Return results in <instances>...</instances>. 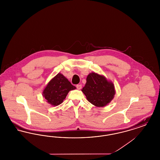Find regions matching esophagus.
<instances>
[{
  "label": "esophagus",
  "mask_w": 160,
  "mask_h": 160,
  "mask_svg": "<svg viewBox=\"0 0 160 160\" xmlns=\"http://www.w3.org/2000/svg\"><path fill=\"white\" fill-rule=\"evenodd\" d=\"M76 88H77V89H78V90H80V89H82V84H77V85L76 86Z\"/></svg>",
  "instance_id": "34e87169"
}]
</instances>
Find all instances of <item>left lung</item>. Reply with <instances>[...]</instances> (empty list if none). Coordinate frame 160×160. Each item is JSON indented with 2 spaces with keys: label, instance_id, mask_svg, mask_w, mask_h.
Returning a JSON list of instances; mask_svg holds the SVG:
<instances>
[{
  "label": "left lung",
  "instance_id": "1",
  "mask_svg": "<svg viewBox=\"0 0 160 160\" xmlns=\"http://www.w3.org/2000/svg\"><path fill=\"white\" fill-rule=\"evenodd\" d=\"M82 91L89 102L98 107L106 106L114 98L116 93L113 83L94 72L88 75Z\"/></svg>",
  "mask_w": 160,
  "mask_h": 160
}]
</instances>
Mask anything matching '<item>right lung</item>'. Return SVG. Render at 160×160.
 <instances>
[{
  "label": "right lung",
  "mask_w": 160,
  "mask_h": 160,
  "mask_svg": "<svg viewBox=\"0 0 160 160\" xmlns=\"http://www.w3.org/2000/svg\"><path fill=\"white\" fill-rule=\"evenodd\" d=\"M76 89L62 74L58 73L47 83L42 91V96L47 102L57 106L63 102L69 92Z\"/></svg>",
  "instance_id": "right-lung-1"
}]
</instances>
